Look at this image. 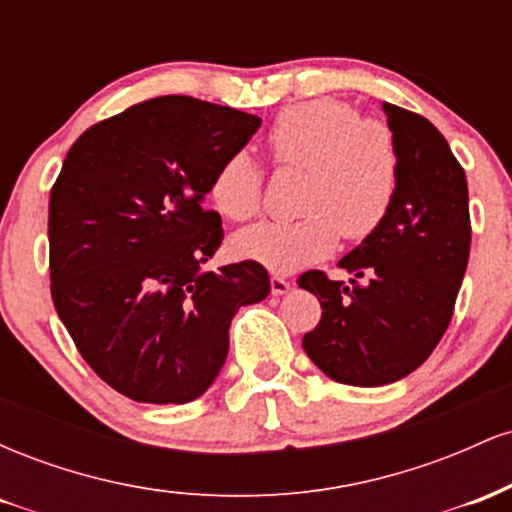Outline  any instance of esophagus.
I'll use <instances>...</instances> for the list:
<instances>
[{
    "instance_id": "1",
    "label": "esophagus",
    "mask_w": 512,
    "mask_h": 512,
    "mask_svg": "<svg viewBox=\"0 0 512 512\" xmlns=\"http://www.w3.org/2000/svg\"><path fill=\"white\" fill-rule=\"evenodd\" d=\"M269 281H272V296H284V293H289V289H291L289 281L279 274L269 276Z\"/></svg>"
}]
</instances>
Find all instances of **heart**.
<instances>
[{
    "label": "heart",
    "mask_w": 512,
    "mask_h": 512,
    "mask_svg": "<svg viewBox=\"0 0 512 512\" xmlns=\"http://www.w3.org/2000/svg\"><path fill=\"white\" fill-rule=\"evenodd\" d=\"M264 149L276 168L305 170L298 202L303 216L240 231L233 250L245 260L296 272L330 255L339 233L363 240L378 231L395 202V134L378 117H361L351 103L315 98L289 105L269 125ZM262 192V170L243 151L223 158L209 182L211 204L231 221L260 214Z\"/></svg>",
    "instance_id": "heart-1"
}]
</instances>
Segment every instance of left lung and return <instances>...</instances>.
Wrapping results in <instances>:
<instances>
[{
    "instance_id": "1",
    "label": "left lung",
    "mask_w": 512,
    "mask_h": 512,
    "mask_svg": "<svg viewBox=\"0 0 512 512\" xmlns=\"http://www.w3.org/2000/svg\"><path fill=\"white\" fill-rule=\"evenodd\" d=\"M399 151L395 202L378 231L339 262L364 281L346 286L320 269L298 276L322 317L303 337L310 361L344 385L378 387L431 356L452 320L469 260L464 168L426 117L383 103Z\"/></svg>"
}]
</instances>
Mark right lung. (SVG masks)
Here are the masks:
<instances>
[{
  "mask_svg": "<svg viewBox=\"0 0 512 512\" xmlns=\"http://www.w3.org/2000/svg\"><path fill=\"white\" fill-rule=\"evenodd\" d=\"M260 117L161 96L88 127L50 190V293L98 378L134 402L185 404L214 383L240 305L267 298L245 260L202 272L223 240L214 170Z\"/></svg>",
  "mask_w": 512,
  "mask_h": 512,
  "instance_id": "obj_1",
  "label": "right lung"
}]
</instances>
